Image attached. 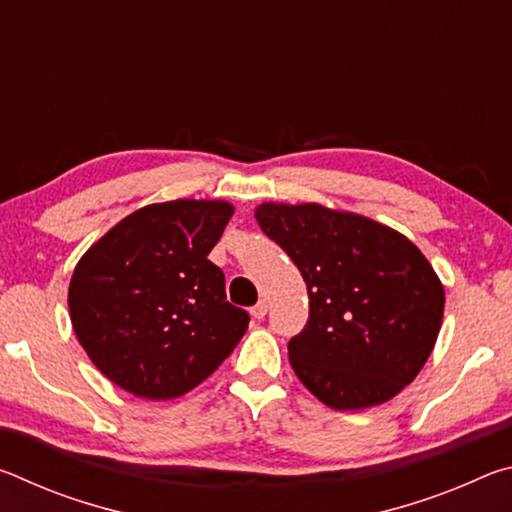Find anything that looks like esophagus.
Wrapping results in <instances>:
<instances>
[{"label":"esophagus","mask_w":512,"mask_h":512,"mask_svg":"<svg viewBox=\"0 0 512 512\" xmlns=\"http://www.w3.org/2000/svg\"><path fill=\"white\" fill-rule=\"evenodd\" d=\"M266 311H268V302L266 300H259L257 305L250 309V316L253 318H257V320H262L264 316H266Z\"/></svg>","instance_id":"1"}]
</instances>
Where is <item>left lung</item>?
I'll list each match as a JSON object with an SVG mask.
<instances>
[{"instance_id": "obj_1", "label": "left lung", "mask_w": 512, "mask_h": 512, "mask_svg": "<svg viewBox=\"0 0 512 512\" xmlns=\"http://www.w3.org/2000/svg\"><path fill=\"white\" fill-rule=\"evenodd\" d=\"M255 219L305 277L309 320L289 341V361L307 391L329 409L354 411L411 384L445 309L443 284L418 246L318 203H262Z\"/></svg>"}]
</instances>
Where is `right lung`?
I'll return each mask as SVG.
<instances>
[{
  "label": "right lung",
  "mask_w": 512,
  "mask_h": 512,
  "mask_svg": "<svg viewBox=\"0 0 512 512\" xmlns=\"http://www.w3.org/2000/svg\"><path fill=\"white\" fill-rule=\"evenodd\" d=\"M235 207L178 198L128 214L76 264L67 305L76 339L112 384L146 400L192 391L248 327L207 255Z\"/></svg>",
  "instance_id": "add662e5"
}]
</instances>
